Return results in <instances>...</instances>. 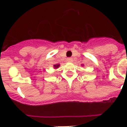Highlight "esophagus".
<instances>
[{"label": "esophagus", "mask_w": 127, "mask_h": 127, "mask_svg": "<svg viewBox=\"0 0 127 127\" xmlns=\"http://www.w3.org/2000/svg\"><path fill=\"white\" fill-rule=\"evenodd\" d=\"M67 62H72L73 60H72V58H68L67 59Z\"/></svg>", "instance_id": "obj_1"}]
</instances>
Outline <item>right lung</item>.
Returning <instances> with one entry per match:
<instances>
[{
    "label": "right lung",
    "mask_w": 127,
    "mask_h": 127,
    "mask_svg": "<svg viewBox=\"0 0 127 127\" xmlns=\"http://www.w3.org/2000/svg\"><path fill=\"white\" fill-rule=\"evenodd\" d=\"M59 66H60V64H57V65H54L55 68H58Z\"/></svg>",
    "instance_id": "1"
}]
</instances>
